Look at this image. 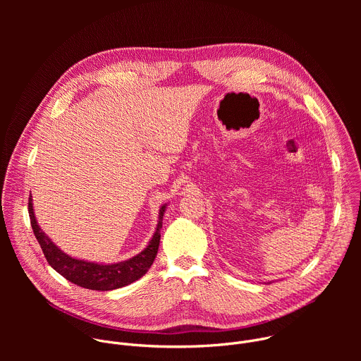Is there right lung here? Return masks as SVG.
<instances>
[{
	"label": "right lung",
	"instance_id": "obj_1",
	"mask_svg": "<svg viewBox=\"0 0 361 361\" xmlns=\"http://www.w3.org/2000/svg\"><path fill=\"white\" fill-rule=\"evenodd\" d=\"M167 205L169 202L163 204L160 207L156 231H154L145 248L128 260L111 263V264L75 259V257H71L70 254L64 252L38 226V221L34 214L32 195H30V200H28V213H30L31 227L35 234V238L41 245L45 259L51 267L68 281L82 288L97 290V291H110V290L126 287L137 281L151 267L159 251L160 237H161L160 230L163 227V217L167 210Z\"/></svg>",
	"mask_w": 361,
	"mask_h": 361
}]
</instances>
